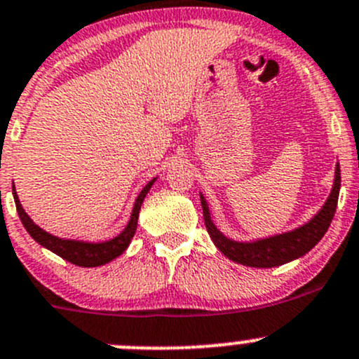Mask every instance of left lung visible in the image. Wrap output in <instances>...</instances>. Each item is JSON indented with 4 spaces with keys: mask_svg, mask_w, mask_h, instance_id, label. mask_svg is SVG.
I'll return each mask as SVG.
<instances>
[{
    "mask_svg": "<svg viewBox=\"0 0 359 359\" xmlns=\"http://www.w3.org/2000/svg\"><path fill=\"white\" fill-rule=\"evenodd\" d=\"M339 191H340V166L337 165L335 168V180L332 193L328 196L327 203L323 208L313 217L307 224L300 226L299 229H293L290 233L278 234V236L266 238V240H257L252 243H241V241H233L229 238L224 236L215 224L210 219L208 205H206L203 194L201 206H203V217H205V226L208 231L210 238L215 243V247L227 257V259L234 260L238 264L250 267H276L283 266V264L290 262L293 259L306 255L318 241L325 236V233L330 227L332 219L335 215L337 201H339Z\"/></svg>",
    "mask_w": 359,
    "mask_h": 359,
    "instance_id": "left-lung-1",
    "label": "left lung"
}]
</instances>
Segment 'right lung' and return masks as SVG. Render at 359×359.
Here are the masks:
<instances>
[{"mask_svg": "<svg viewBox=\"0 0 359 359\" xmlns=\"http://www.w3.org/2000/svg\"><path fill=\"white\" fill-rule=\"evenodd\" d=\"M153 179L137 196L135 205H133L132 210V217H130L128 224H126L125 229L118 234L116 238H112L109 241H102V243H86V241H74V240H62V238H57L53 234H48L46 231H43L41 227L36 226L34 222L31 220V217L25 213V210L20 205L19 196L15 193V187H13V200H15V206L17 212H19L20 220H22L24 227L27 229V233L31 234L32 240L38 241L41 247L48 248L50 252L57 253L59 257L66 259L67 262L76 264L79 267H97V266H104V264L111 262L112 259L121 255L125 252L126 247L132 241L133 234L137 231V220H139V212L140 206H142L144 198L146 194L149 193L151 186L154 184Z\"/></svg>", "mask_w": 359, "mask_h": 359, "instance_id": "add662e5", "label": "right lung"}]
</instances>
